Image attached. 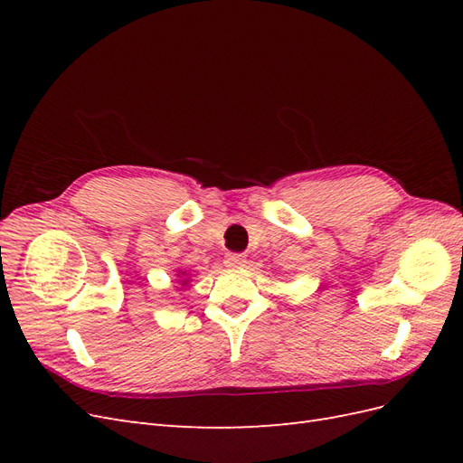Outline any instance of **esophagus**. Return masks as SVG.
<instances>
[{
  "instance_id": "1",
  "label": "esophagus",
  "mask_w": 463,
  "mask_h": 463,
  "mask_svg": "<svg viewBox=\"0 0 463 463\" xmlns=\"http://www.w3.org/2000/svg\"><path fill=\"white\" fill-rule=\"evenodd\" d=\"M245 264V255L241 253H230L226 255V266H232V269H240V266Z\"/></svg>"
}]
</instances>
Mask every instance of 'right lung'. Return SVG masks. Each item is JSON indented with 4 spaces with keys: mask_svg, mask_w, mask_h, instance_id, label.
Here are the masks:
<instances>
[{
    "mask_svg": "<svg viewBox=\"0 0 463 463\" xmlns=\"http://www.w3.org/2000/svg\"><path fill=\"white\" fill-rule=\"evenodd\" d=\"M185 282H187V279H184V284H185Z\"/></svg>",
    "mask_w": 463,
    "mask_h": 463,
    "instance_id": "right-lung-1",
    "label": "right lung"
}]
</instances>
